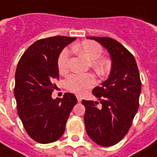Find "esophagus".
<instances>
[{
  "label": "esophagus",
  "instance_id": "1",
  "mask_svg": "<svg viewBox=\"0 0 157 157\" xmlns=\"http://www.w3.org/2000/svg\"><path fill=\"white\" fill-rule=\"evenodd\" d=\"M76 98H77V101L78 102H82V95H76Z\"/></svg>",
  "mask_w": 157,
  "mask_h": 157
}]
</instances>
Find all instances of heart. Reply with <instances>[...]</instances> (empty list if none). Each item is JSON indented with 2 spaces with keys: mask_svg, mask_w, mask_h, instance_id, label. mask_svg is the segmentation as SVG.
<instances>
[{
  "mask_svg": "<svg viewBox=\"0 0 157 157\" xmlns=\"http://www.w3.org/2000/svg\"><path fill=\"white\" fill-rule=\"evenodd\" d=\"M75 49L87 59L91 60V64L99 75H105L110 68V63L107 59L99 58L103 52V48L95 41L84 40L81 44L75 46ZM70 52L67 48L60 52L58 59V68L60 73L64 74L69 70ZM96 83V78L92 73L72 74L64 82L66 89L74 94H83L86 90L92 88Z\"/></svg>",
  "mask_w": 157,
  "mask_h": 157,
  "instance_id": "obj_1",
  "label": "heart"
}]
</instances>
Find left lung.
<instances>
[{
	"instance_id": "8db88e82",
	"label": "left lung",
	"mask_w": 157,
	"mask_h": 157,
	"mask_svg": "<svg viewBox=\"0 0 157 157\" xmlns=\"http://www.w3.org/2000/svg\"><path fill=\"white\" fill-rule=\"evenodd\" d=\"M104 47L112 63L108 79L93 90L98 102L82 100L84 121L91 140L102 146H112L128 133L139 108L141 81L136 60L120 42L109 37H87Z\"/></svg>"
}]
</instances>
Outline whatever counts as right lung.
<instances>
[{"label": "right lung", "mask_w": 157, "mask_h": 157, "mask_svg": "<svg viewBox=\"0 0 157 157\" xmlns=\"http://www.w3.org/2000/svg\"><path fill=\"white\" fill-rule=\"evenodd\" d=\"M75 37L53 36L34 42L22 55L15 73L14 96L17 115L29 136L49 144L63 135L70 113L77 99L66 93L53 99V81L59 77L58 59Z\"/></svg>", "instance_id": "add662e5"}]
</instances>
